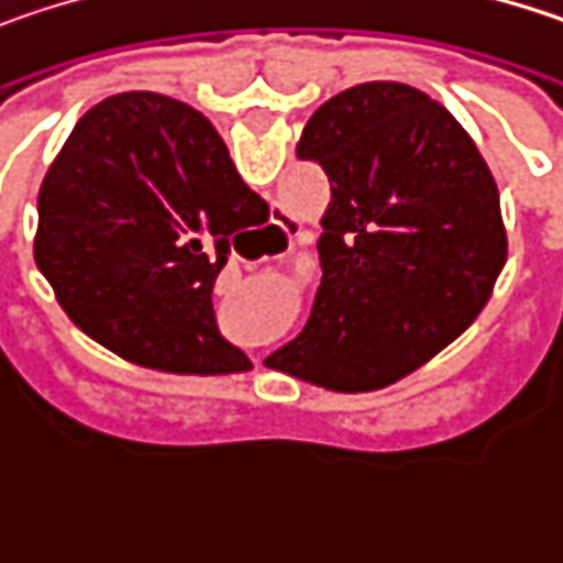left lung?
Returning a JSON list of instances; mask_svg holds the SVG:
<instances>
[{
  "mask_svg": "<svg viewBox=\"0 0 563 563\" xmlns=\"http://www.w3.org/2000/svg\"><path fill=\"white\" fill-rule=\"evenodd\" d=\"M296 156L329 175L322 280L267 365L329 391H375L463 335L508 257L496 178L423 90L372 80L325 100Z\"/></svg>",
  "mask_w": 563,
  "mask_h": 563,
  "instance_id": "1",
  "label": "left lung"
}]
</instances>
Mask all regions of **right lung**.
<instances>
[{"mask_svg":"<svg viewBox=\"0 0 563 563\" xmlns=\"http://www.w3.org/2000/svg\"><path fill=\"white\" fill-rule=\"evenodd\" d=\"M267 214L195 107L153 90L90 107L38 191L35 264L70 322L175 375L247 372L214 319L231 238Z\"/></svg>","mask_w":563,"mask_h":563,"instance_id":"add662e5","label":"right lung"}]
</instances>
